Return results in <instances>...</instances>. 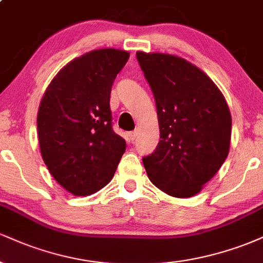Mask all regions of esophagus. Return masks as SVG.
Listing matches in <instances>:
<instances>
[{
  "instance_id": "esophagus-1",
  "label": "esophagus",
  "mask_w": 263,
  "mask_h": 263,
  "mask_svg": "<svg viewBox=\"0 0 263 263\" xmlns=\"http://www.w3.org/2000/svg\"><path fill=\"white\" fill-rule=\"evenodd\" d=\"M137 136H138V131H134L128 135V137H129V140L134 141V140H136V137H137Z\"/></svg>"
}]
</instances>
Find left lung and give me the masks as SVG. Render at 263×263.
Instances as JSON below:
<instances>
[{"mask_svg": "<svg viewBox=\"0 0 263 263\" xmlns=\"http://www.w3.org/2000/svg\"><path fill=\"white\" fill-rule=\"evenodd\" d=\"M156 99L161 141L144 157L147 176L171 197L190 198L218 173L230 151L231 114L198 66L165 53L137 52Z\"/></svg>", "mask_w": 263, "mask_h": 263, "instance_id": "8db88e82", "label": "left lung"}]
</instances>
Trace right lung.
<instances>
[{"mask_svg": "<svg viewBox=\"0 0 263 263\" xmlns=\"http://www.w3.org/2000/svg\"><path fill=\"white\" fill-rule=\"evenodd\" d=\"M127 50L102 48L63 66L45 89L37 115L42 158L70 194L86 197L111 182L126 141L111 127L110 93Z\"/></svg>", "mask_w": 263, "mask_h": 263, "instance_id": "1", "label": "right lung"}]
</instances>
